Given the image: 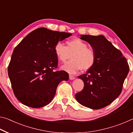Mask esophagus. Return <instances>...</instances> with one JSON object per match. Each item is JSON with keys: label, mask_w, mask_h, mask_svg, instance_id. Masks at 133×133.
<instances>
[{"label": "esophagus", "mask_w": 133, "mask_h": 133, "mask_svg": "<svg viewBox=\"0 0 133 133\" xmlns=\"http://www.w3.org/2000/svg\"><path fill=\"white\" fill-rule=\"evenodd\" d=\"M69 78H70V80H72L75 79V76H72V75H69Z\"/></svg>", "instance_id": "34e87169"}]
</instances>
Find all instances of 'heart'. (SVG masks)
Segmentation results:
<instances>
[{"instance_id": "1", "label": "heart", "mask_w": 133, "mask_h": 133, "mask_svg": "<svg viewBox=\"0 0 133 133\" xmlns=\"http://www.w3.org/2000/svg\"><path fill=\"white\" fill-rule=\"evenodd\" d=\"M65 46L58 42L55 45L54 50L60 62L64 63L70 57L71 60L62 66V69L70 74H75L80 70H89L94 66L96 55L93 49L88 48L87 44L78 38L66 42Z\"/></svg>"}]
</instances>
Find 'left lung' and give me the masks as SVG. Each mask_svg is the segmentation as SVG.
<instances>
[{
    "instance_id": "8db88e82",
    "label": "left lung",
    "mask_w": 133,
    "mask_h": 133,
    "mask_svg": "<svg viewBox=\"0 0 133 133\" xmlns=\"http://www.w3.org/2000/svg\"><path fill=\"white\" fill-rule=\"evenodd\" d=\"M95 51L94 66L78 78L84 82L82 91L75 97L83 106L97 110L106 107L120 95L129 66L121 51L104 36L82 35Z\"/></svg>"
}]
</instances>
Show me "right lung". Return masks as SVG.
<instances>
[{"mask_svg": "<svg viewBox=\"0 0 133 133\" xmlns=\"http://www.w3.org/2000/svg\"><path fill=\"white\" fill-rule=\"evenodd\" d=\"M72 35L41 28L33 30L13 50L8 66V75L16 97L32 108L49 104L57 85L69 80L65 71H55L58 58L55 45Z\"/></svg>", "mask_w": 133, "mask_h": 133, "instance_id": "right-lung-1", "label": "right lung"}]
</instances>
